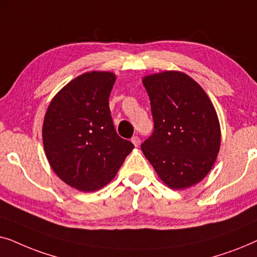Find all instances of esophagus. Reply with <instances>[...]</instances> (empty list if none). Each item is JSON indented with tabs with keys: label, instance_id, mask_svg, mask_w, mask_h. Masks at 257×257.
<instances>
[{
	"label": "esophagus",
	"instance_id": "esophagus-1",
	"mask_svg": "<svg viewBox=\"0 0 257 257\" xmlns=\"http://www.w3.org/2000/svg\"><path fill=\"white\" fill-rule=\"evenodd\" d=\"M131 142L133 143V145H135V146H139V145H140V138H139L138 136H135V137H132Z\"/></svg>",
	"mask_w": 257,
	"mask_h": 257
}]
</instances>
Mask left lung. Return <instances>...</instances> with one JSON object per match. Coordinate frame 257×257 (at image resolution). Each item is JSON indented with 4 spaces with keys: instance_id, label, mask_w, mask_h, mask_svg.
I'll use <instances>...</instances> for the list:
<instances>
[{
    "instance_id": "left-lung-1",
    "label": "left lung",
    "mask_w": 257,
    "mask_h": 257,
    "mask_svg": "<svg viewBox=\"0 0 257 257\" xmlns=\"http://www.w3.org/2000/svg\"><path fill=\"white\" fill-rule=\"evenodd\" d=\"M143 83L154 122L153 133L142 144L143 153L171 188L198 184L220 149V124L212 101L182 72L147 76Z\"/></svg>"
}]
</instances>
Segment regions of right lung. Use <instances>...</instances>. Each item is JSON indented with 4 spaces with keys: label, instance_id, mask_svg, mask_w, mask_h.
<instances>
[{
    "label": "right lung",
    "instance_id": "obj_1",
    "mask_svg": "<svg viewBox=\"0 0 257 257\" xmlns=\"http://www.w3.org/2000/svg\"><path fill=\"white\" fill-rule=\"evenodd\" d=\"M115 76L87 72L63 87L49 105L43 145L49 164L65 184L97 191L117 174L135 149L115 131L108 98Z\"/></svg>",
    "mask_w": 257,
    "mask_h": 257
}]
</instances>
